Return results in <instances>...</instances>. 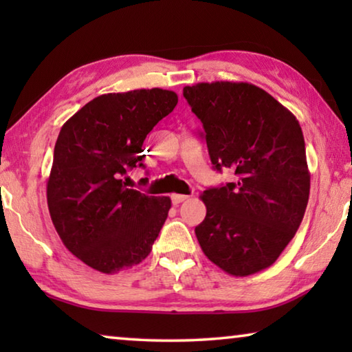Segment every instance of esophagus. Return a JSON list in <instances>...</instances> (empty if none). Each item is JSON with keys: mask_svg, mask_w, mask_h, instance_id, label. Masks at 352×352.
<instances>
[{"mask_svg": "<svg viewBox=\"0 0 352 352\" xmlns=\"http://www.w3.org/2000/svg\"><path fill=\"white\" fill-rule=\"evenodd\" d=\"M170 199H172V204H174V205H180L182 201L188 200L189 197H188V195H184V194H172Z\"/></svg>", "mask_w": 352, "mask_h": 352, "instance_id": "1", "label": "esophagus"}]
</instances>
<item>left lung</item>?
<instances>
[{"instance_id":"1","label":"left lung","mask_w":352,"mask_h":352,"mask_svg":"<svg viewBox=\"0 0 352 352\" xmlns=\"http://www.w3.org/2000/svg\"><path fill=\"white\" fill-rule=\"evenodd\" d=\"M183 96L204 124L214 168L237 177L204 190L206 217L195 236L228 275H253L279 258L305 217L311 174L300 122L248 82L195 83Z\"/></svg>"}]
</instances>
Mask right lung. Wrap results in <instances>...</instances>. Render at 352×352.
Listing matches in <instances>:
<instances>
[{
	"label": "right lung",
	"mask_w": 352,
	"mask_h": 352,
	"mask_svg": "<svg viewBox=\"0 0 352 352\" xmlns=\"http://www.w3.org/2000/svg\"><path fill=\"white\" fill-rule=\"evenodd\" d=\"M177 102L162 88L102 94L60 129L47 208L63 245L91 269L111 275L151 253L170 199L129 189L122 177L144 166L142 142Z\"/></svg>",
	"instance_id": "obj_1"
}]
</instances>
